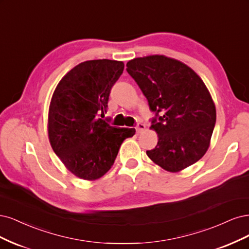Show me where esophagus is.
<instances>
[{"label":"esophagus","instance_id":"1","mask_svg":"<svg viewBox=\"0 0 249 249\" xmlns=\"http://www.w3.org/2000/svg\"><path fill=\"white\" fill-rule=\"evenodd\" d=\"M145 128H146L145 124L138 123V124H136V126H135V130H136V132H138V133H141L142 131L145 130Z\"/></svg>","mask_w":249,"mask_h":249}]
</instances>
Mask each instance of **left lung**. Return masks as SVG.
Instances as JSON below:
<instances>
[{"instance_id": "8db88e82", "label": "left lung", "mask_w": 249, "mask_h": 249, "mask_svg": "<svg viewBox=\"0 0 249 249\" xmlns=\"http://www.w3.org/2000/svg\"><path fill=\"white\" fill-rule=\"evenodd\" d=\"M126 70L146 96L158 134L149 158L167 172H180L202 158L210 145L216 109L206 85L182 62L164 55L136 58Z\"/></svg>"}]
</instances>
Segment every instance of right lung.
<instances>
[{"label":"right lung","mask_w":249,"mask_h":249,"mask_svg":"<svg viewBox=\"0 0 249 249\" xmlns=\"http://www.w3.org/2000/svg\"><path fill=\"white\" fill-rule=\"evenodd\" d=\"M124 63L86 61L64 76L53 94L49 110V138L53 152L68 170L85 180L107 174L125 139L134 128H116L102 120L111 88Z\"/></svg>","instance_id":"obj_1"}]
</instances>
